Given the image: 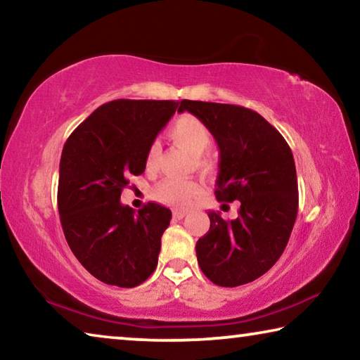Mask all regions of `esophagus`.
<instances>
[{
	"label": "esophagus",
	"instance_id": "1",
	"mask_svg": "<svg viewBox=\"0 0 360 360\" xmlns=\"http://www.w3.org/2000/svg\"><path fill=\"white\" fill-rule=\"evenodd\" d=\"M187 214V211H184V210H174L173 211V217L174 219H182Z\"/></svg>",
	"mask_w": 360,
	"mask_h": 360
}]
</instances>
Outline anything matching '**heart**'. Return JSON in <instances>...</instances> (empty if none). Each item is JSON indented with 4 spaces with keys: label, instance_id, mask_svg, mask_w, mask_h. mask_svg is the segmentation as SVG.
<instances>
[{
    "label": "heart",
    "instance_id": "heart-1",
    "mask_svg": "<svg viewBox=\"0 0 360 360\" xmlns=\"http://www.w3.org/2000/svg\"><path fill=\"white\" fill-rule=\"evenodd\" d=\"M169 136H172L173 141L191 152L195 165L198 168H206L210 165V157L205 155V152L211 146L212 136L203 120L191 114L181 115L169 125ZM158 157H160V146L152 143L146 150V167L154 168L158 162ZM198 193L200 186L195 181L168 178L155 187L154 197L158 202L167 205L187 206Z\"/></svg>",
    "mask_w": 360,
    "mask_h": 360
}]
</instances>
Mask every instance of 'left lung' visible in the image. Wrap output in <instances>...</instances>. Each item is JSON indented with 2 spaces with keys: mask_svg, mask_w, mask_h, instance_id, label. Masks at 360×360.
I'll use <instances>...</instances> for the list:
<instances>
[{
  "mask_svg": "<svg viewBox=\"0 0 360 360\" xmlns=\"http://www.w3.org/2000/svg\"><path fill=\"white\" fill-rule=\"evenodd\" d=\"M179 112L203 120L221 150L216 198L238 200L235 221L210 211V230L197 241L198 265L222 288L260 278L284 252L298 211L294 155L281 133L252 109L182 100Z\"/></svg>",
  "mask_w": 360,
  "mask_h": 360,
  "instance_id": "left-lung-1",
  "label": "left lung"
}]
</instances>
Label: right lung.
<instances>
[{
    "label": "right lung",
    "instance_id": "obj_1",
    "mask_svg": "<svg viewBox=\"0 0 360 360\" xmlns=\"http://www.w3.org/2000/svg\"><path fill=\"white\" fill-rule=\"evenodd\" d=\"M172 100L105 103L71 133L58 176V214L72 254L90 275L136 288L154 273L172 211L120 203L130 174L146 168V150L174 114Z\"/></svg>",
    "mask_w": 360,
    "mask_h": 360
}]
</instances>
